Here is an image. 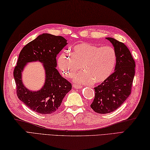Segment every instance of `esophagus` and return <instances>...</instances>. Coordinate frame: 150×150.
<instances>
[{"instance_id": "obj_1", "label": "esophagus", "mask_w": 150, "mask_h": 150, "mask_svg": "<svg viewBox=\"0 0 150 150\" xmlns=\"http://www.w3.org/2000/svg\"><path fill=\"white\" fill-rule=\"evenodd\" d=\"M73 88H75V89H81L82 88V86H80V85H76V84H74V85H73Z\"/></svg>"}]
</instances>
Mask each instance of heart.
Segmentation results:
<instances>
[{"instance_id": "1", "label": "heart", "mask_w": 150, "mask_h": 150, "mask_svg": "<svg viewBox=\"0 0 150 150\" xmlns=\"http://www.w3.org/2000/svg\"><path fill=\"white\" fill-rule=\"evenodd\" d=\"M116 62L117 53L113 47L86 42L73 46L72 53L62 52L57 59L59 68L66 77H72L82 65L83 71L76 74L73 81L86 85L106 81L113 73Z\"/></svg>"}]
</instances>
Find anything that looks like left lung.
<instances>
[{"label": "left lung", "mask_w": 150, "mask_h": 150, "mask_svg": "<svg viewBox=\"0 0 150 150\" xmlns=\"http://www.w3.org/2000/svg\"><path fill=\"white\" fill-rule=\"evenodd\" d=\"M106 39L115 50L117 62L110 77L94 88L95 96L91 108L100 114L113 112L124 103L131 93L135 76V63L127 46L113 38Z\"/></svg>", "instance_id": "1"}]
</instances>
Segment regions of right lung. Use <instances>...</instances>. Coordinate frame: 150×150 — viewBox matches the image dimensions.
I'll return each mask as SVG.
<instances>
[{"instance_id": "add662e5", "label": "right lung", "mask_w": 150, "mask_h": 150, "mask_svg": "<svg viewBox=\"0 0 150 150\" xmlns=\"http://www.w3.org/2000/svg\"><path fill=\"white\" fill-rule=\"evenodd\" d=\"M68 42L61 36L43 33L25 46L19 54L13 76L18 98L35 112L51 114L58 110L71 84L62 77L57 68V55ZM39 62L45 70V81L40 90L30 91L23 84L21 73L28 63Z\"/></svg>"}]
</instances>
